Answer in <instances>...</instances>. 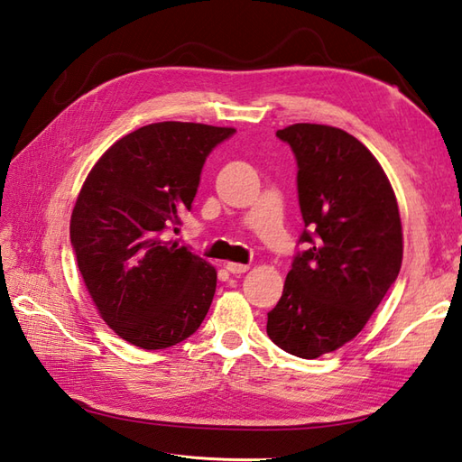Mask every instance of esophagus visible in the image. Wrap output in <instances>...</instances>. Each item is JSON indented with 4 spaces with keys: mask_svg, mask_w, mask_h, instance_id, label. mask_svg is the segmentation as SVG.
I'll return each instance as SVG.
<instances>
[{
    "mask_svg": "<svg viewBox=\"0 0 462 462\" xmlns=\"http://www.w3.org/2000/svg\"><path fill=\"white\" fill-rule=\"evenodd\" d=\"M225 269H227L231 274H241L249 271V264H241V263H225Z\"/></svg>",
    "mask_w": 462,
    "mask_h": 462,
    "instance_id": "34e87169",
    "label": "esophagus"
}]
</instances>
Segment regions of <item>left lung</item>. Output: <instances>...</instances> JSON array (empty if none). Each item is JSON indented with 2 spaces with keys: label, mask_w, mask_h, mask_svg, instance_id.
I'll return each mask as SVG.
<instances>
[{
  "label": "left lung",
  "mask_w": 462,
  "mask_h": 462,
  "mask_svg": "<svg viewBox=\"0 0 462 462\" xmlns=\"http://www.w3.org/2000/svg\"><path fill=\"white\" fill-rule=\"evenodd\" d=\"M299 173L304 231L266 334L292 356L314 360L362 332L395 282L403 259L402 219L374 153L324 125L276 130Z\"/></svg>",
  "instance_id": "8db88e82"
}]
</instances>
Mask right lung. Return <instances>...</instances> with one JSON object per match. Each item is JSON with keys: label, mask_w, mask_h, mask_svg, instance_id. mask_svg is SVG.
I'll list each match as a JSON object with an SVG mask.
<instances>
[{"label": "right lung", "mask_w": 462, "mask_h": 462, "mask_svg": "<svg viewBox=\"0 0 462 462\" xmlns=\"http://www.w3.org/2000/svg\"><path fill=\"white\" fill-rule=\"evenodd\" d=\"M235 134L196 122H156L115 142L90 170L70 215V245L92 302L122 340L163 350L208 314L217 273L166 241L191 209L203 163Z\"/></svg>", "instance_id": "right-lung-1"}]
</instances>
